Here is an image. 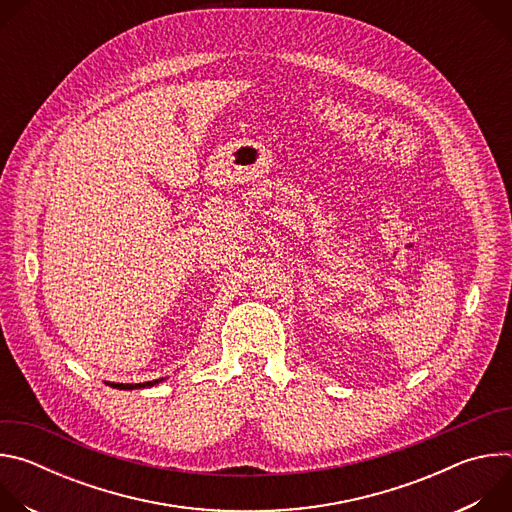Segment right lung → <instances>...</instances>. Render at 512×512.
Listing matches in <instances>:
<instances>
[{
    "label": "right lung",
    "mask_w": 512,
    "mask_h": 512,
    "mask_svg": "<svg viewBox=\"0 0 512 512\" xmlns=\"http://www.w3.org/2000/svg\"><path fill=\"white\" fill-rule=\"evenodd\" d=\"M158 381H150V383H137V385H123V383H109L111 387H115V389H141V387H152V385H156Z\"/></svg>",
    "instance_id": "right-lung-1"
}]
</instances>
